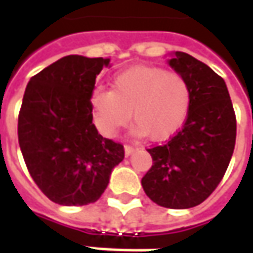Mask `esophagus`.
Instances as JSON below:
<instances>
[{
	"mask_svg": "<svg viewBox=\"0 0 253 253\" xmlns=\"http://www.w3.org/2000/svg\"><path fill=\"white\" fill-rule=\"evenodd\" d=\"M124 149H125V155H126V156H129V155H132V153L135 152L136 148H133V146H131V145H125V146H124Z\"/></svg>",
	"mask_w": 253,
	"mask_h": 253,
	"instance_id": "34e87169",
	"label": "esophagus"
}]
</instances>
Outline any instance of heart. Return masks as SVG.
<instances>
[{
  "mask_svg": "<svg viewBox=\"0 0 253 253\" xmlns=\"http://www.w3.org/2000/svg\"><path fill=\"white\" fill-rule=\"evenodd\" d=\"M193 91L189 80L177 72L158 66H138L118 73L111 90L95 88L90 107L97 128L114 136L132 120L136 133L152 141L173 136L189 117Z\"/></svg>",
  "mask_w": 253,
  "mask_h": 253,
  "instance_id": "b5f03b06",
  "label": "heart"
}]
</instances>
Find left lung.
Listing matches in <instances>:
<instances>
[{"label": "left lung", "mask_w": 253, "mask_h": 253, "mask_svg": "<svg viewBox=\"0 0 253 253\" xmlns=\"http://www.w3.org/2000/svg\"><path fill=\"white\" fill-rule=\"evenodd\" d=\"M191 85L189 117L168 143L148 149L153 165L142 177L146 196L166 209H191L215 190L235 148L237 120L228 88L207 64L184 52L168 59Z\"/></svg>", "instance_id": "obj_1"}]
</instances>
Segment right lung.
I'll use <instances>...</instances> for the list:
<instances>
[{"instance_id": "right-lung-1", "label": "right lung", "mask_w": 253, "mask_h": 253, "mask_svg": "<svg viewBox=\"0 0 253 253\" xmlns=\"http://www.w3.org/2000/svg\"><path fill=\"white\" fill-rule=\"evenodd\" d=\"M110 59L64 56L34 76L18 117L26 168L43 194L60 206H85L101 197L121 143L102 138L92 124L90 95Z\"/></svg>"}]
</instances>
